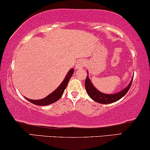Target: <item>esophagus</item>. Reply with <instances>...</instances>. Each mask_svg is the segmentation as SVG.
I'll use <instances>...</instances> for the list:
<instances>
[{
  "instance_id": "esophagus-1",
  "label": "esophagus",
  "mask_w": 150,
  "mask_h": 150,
  "mask_svg": "<svg viewBox=\"0 0 150 150\" xmlns=\"http://www.w3.org/2000/svg\"><path fill=\"white\" fill-rule=\"evenodd\" d=\"M86 64V62L83 60H79L76 64V69H81Z\"/></svg>"
}]
</instances>
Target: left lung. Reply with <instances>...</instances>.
Listing matches in <instances>:
<instances>
[{"mask_svg": "<svg viewBox=\"0 0 150 150\" xmlns=\"http://www.w3.org/2000/svg\"><path fill=\"white\" fill-rule=\"evenodd\" d=\"M134 79V77H133ZM133 79L130 81L129 84L127 86L125 89H123L121 91L117 92L115 94H105L103 93L100 91H99L93 84L92 83L91 81L88 76H87L86 81H85V87H86V90L88 95L89 97L91 98L92 100H94L96 102L99 103H103V104H107V103H111L115 102L118 100H120L121 98H122L124 96L127 94V92L129 91L130 89V87L132 86Z\"/></svg>", "mask_w": 150, "mask_h": 150, "instance_id": "1", "label": "left lung"}]
</instances>
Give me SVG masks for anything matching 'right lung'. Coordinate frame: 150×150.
Listing matches in <instances>:
<instances>
[{"instance_id":"add662e5","label":"right lung","mask_w":150,"mask_h":150,"mask_svg":"<svg viewBox=\"0 0 150 150\" xmlns=\"http://www.w3.org/2000/svg\"><path fill=\"white\" fill-rule=\"evenodd\" d=\"M74 74V69L71 68V69H69V71H68L67 74L66 75L65 78L61 83V84L59 86L58 88L55 89L53 92H51L50 95H49L47 97L42 99H38V100H34V99H30L28 98L25 97L28 101H29L33 104L35 105H38V106H47V105L51 104V103L55 102L58 100L59 99H60V97H62V95H63V92L65 90V88L67 86L68 83H69V79H71V76Z\"/></svg>"}]
</instances>
